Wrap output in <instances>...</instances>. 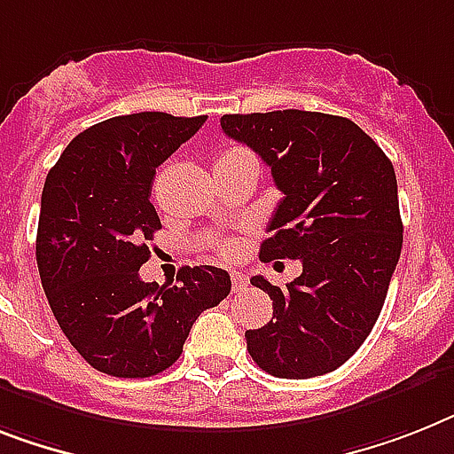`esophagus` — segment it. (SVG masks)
<instances>
[{
    "instance_id": "34e87169",
    "label": "esophagus",
    "mask_w": 454,
    "mask_h": 454,
    "mask_svg": "<svg viewBox=\"0 0 454 454\" xmlns=\"http://www.w3.org/2000/svg\"><path fill=\"white\" fill-rule=\"evenodd\" d=\"M231 286H234V292L246 290L248 287V276L241 271H231Z\"/></svg>"
}]
</instances>
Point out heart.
I'll return each mask as SVG.
<instances>
[{
    "label": "heart",
    "mask_w": 454,
    "mask_h": 454,
    "mask_svg": "<svg viewBox=\"0 0 454 454\" xmlns=\"http://www.w3.org/2000/svg\"><path fill=\"white\" fill-rule=\"evenodd\" d=\"M234 153H239V151H230V153H224L223 157H227V155H234ZM236 250H239V246H236V243H223V246H220V253H223L224 257H234V254H236Z\"/></svg>",
    "instance_id": "obj_1"
}]
</instances>
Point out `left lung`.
Masks as SVG:
<instances>
[{"label": "left lung", "instance_id": "8db88e82", "mask_svg": "<svg viewBox=\"0 0 454 454\" xmlns=\"http://www.w3.org/2000/svg\"><path fill=\"white\" fill-rule=\"evenodd\" d=\"M220 125L271 167L283 192L260 260L303 267L286 290L250 280L273 301L271 322L246 332L250 357L297 380L339 369L371 334L402 254L395 167L340 115L287 108L223 115Z\"/></svg>", "mask_w": 454, "mask_h": 454}]
</instances>
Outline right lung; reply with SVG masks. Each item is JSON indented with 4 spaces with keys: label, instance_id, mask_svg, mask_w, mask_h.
<instances>
[{
    "label": "right lung",
    "instance_id": "1",
    "mask_svg": "<svg viewBox=\"0 0 454 454\" xmlns=\"http://www.w3.org/2000/svg\"><path fill=\"white\" fill-rule=\"evenodd\" d=\"M206 115L160 111L88 127L48 171L36 264L59 329L92 369L148 378L181 357L194 320L231 290L218 267H183L178 283H144L162 224L151 190L155 168L200 132Z\"/></svg>",
    "mask_w": 454,
    "mask_h": 454
}]
</instances>
